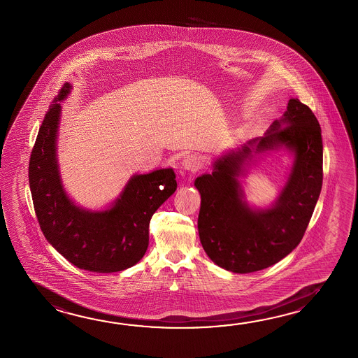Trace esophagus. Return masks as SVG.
<instances>
[{
  "label": "esophagus",
  "instance_id": "34e87169",
  "mask_svg": "<svg viewBox=\"0 0 358 358\" xmlns=\"http://www.w3.org/2000/svg\"><path fill=\"white\" fill-rule=\"evenodd\" d=\"M181 166H182L185 171L196 172L200 168L203 167V161H201L200 157H197L195 154H190V155L183 158V161L181 162Z\"/></svg>",
  "mask_w": 358,
  "mask_h": 358
}]
</instances>
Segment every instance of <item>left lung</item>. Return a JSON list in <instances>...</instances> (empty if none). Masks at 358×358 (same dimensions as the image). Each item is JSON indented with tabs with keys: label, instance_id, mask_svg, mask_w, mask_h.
Listing matches in <instances>:
<instances>
[{
	"label": "left lung",
	"instance_id": "8db88e82",
	"mask_svg": "<svg viewBox=\"0 0 358 358\" xmlns=\"http://www.w3.org/2000/svg\"><path fill=\"white\" fill-rule=\"evenodd\" d=\"M285 150L293 157L285 186L266 208L248 204L241 187L244 167L254 156ZM201 205L199 237L206 255L220 268L246 274L269 268L299 246L322 186V140L319 121L299 99L263 136L229 149L199 176Z\"/></svg>",
	"mask_w": 358,
	"mask_h": 358
}]
</instances>
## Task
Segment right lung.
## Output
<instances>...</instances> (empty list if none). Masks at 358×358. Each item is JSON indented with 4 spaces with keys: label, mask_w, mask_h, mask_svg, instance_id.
<instances>
[{
    "label": "right lung",
    "mask_w": 358,
    "mask_h": 358,
    "mask_svg": "<svg viewBox=\"0 0 358 358\" xmlns=\"http://www.w3.org/2000/svg\"><path fill=\"white\" fill-rule=\"evenodd\" d=\"M71 89L66 83L53 99L30 155L34 210L47 241L76 268L94 273L122 271L145 255L150 219L177 189L175 171L161 168L132 175L118 197L99 210L76 204L66 192L57 157L59 102Z\"/></svg>",
    "instance_id": "add662e5"
}]
</instances>
